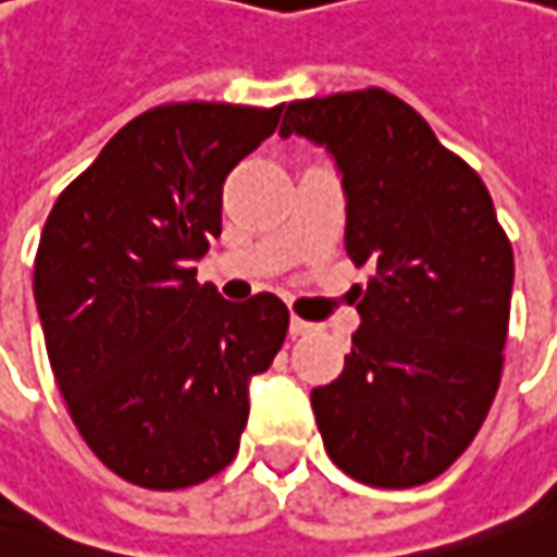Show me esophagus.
<instances>
[{"label":"esophagus","instance_id":"34e87169","mask_svg":"<svg viewBox=\"0 0 557 557\" xmlns=\"http://www.w3.org/2000/svg\"><path fill=\"white\" fill-rule=\"evenodd\" d=\"M317 326L313 323H307V320H300V317H292V336H310Z\"/></svg>","mask_w":557,"mask_h":557}]
</instances>
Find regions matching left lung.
<instances>
[{
  "label": "left lung",
  "instance_id": "1",
  "mask_svg": "<svg viewBox=\"0 0 557 557\" xmlns=\"http://www.w3.org/2000/svg\"><path fill=\"white\" fill-rule=\"evenodd\" d=\"M323 145L345 186L361 326L310 393L323 447L374 488L437 479L472 444L504 368L513 250L482 177L406 100L364 88L295 100L278 129Z\"/></svg>",
  "mask_w": 557,
  "mask_h": 557
}]
</instances>
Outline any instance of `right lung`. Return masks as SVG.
I'll list each match as a JSON object with an SVG mask.
<instances>
[{
	"mask_svg": "<svg viewBox=\"0 0 557 557\" xmlns=\"http://www.w3.org/2000/svg\"><path fill=\"white\" fill-rule=\"evenodd\" d=\"M285 103L151 107L60 193L34 259V298L69 416L120 479L174 492L237 457L247 386L278 355L288 307L231 304L193 262L221 234L227 174Z\"/></svg>",
	"mask_w": 557,
	"mask_h": 557,
	"instance_id": "right-lung-1",
	"label": "right lung"
}]
</instances>
